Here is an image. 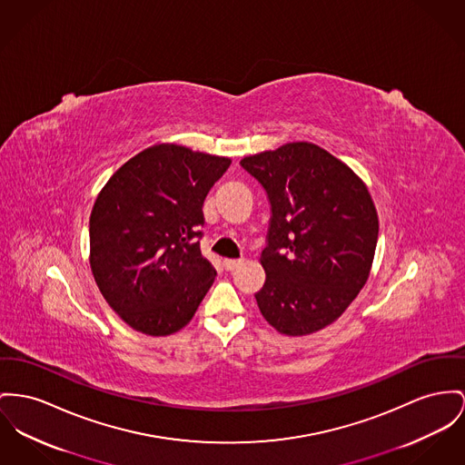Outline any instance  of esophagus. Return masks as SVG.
<instances>
[{
    "instance_id": "obj_1",
    "label": "esophagus",
    "mask_w": 465,
    "mask_h": 465,
    "mask_svg": "<svg viewBox=\"0 0 465 465\" xmlns=\"http://www.w3.org/2000/svg\"><path fill=\"white\" fill-rule=\"evenodd\" d=\"M242 262H243V259H223V266H225V270H227V272L236 270Z\"/></svg>"
}]
</instances>
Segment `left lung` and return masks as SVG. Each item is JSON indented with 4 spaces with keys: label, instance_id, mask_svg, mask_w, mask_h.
I'll return each instance as SVG.
<instances>
[{
    "label": "left lung",
    "instance_id": "left-lung-1",
    "mask_svg": "<svg viewBox=\"0 0 465 465\" xmlns=\"http://www.w3.org/2000/svg\"><path fill=\"white\" fill-rule=\"evenodd\" d=\"M240 163L272 204L257 307L282 335L315 333L341 317L371 275L379 236L371 192L349 165L305 141Z\"/></svg>",
    "mask_w": 465,
    "mask_h": 465
}]
</instances>
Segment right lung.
I'll use <instances>...</instances> for the list:
<instances>
[{
  "label": "right lung",
  "mask_w": 465,
  "mask_h": 465,
  "mask_svg": "<svg viewBox=\"0 0 465 465\" xmlns=\"http://www.w3.org/2000/svg\"><path fill=\"white\" fill-rule=\"evenodd\" d=\"M229 165L227 156L155 144L124 162L96 195L92 273L132 330L165 337L199 309L217 275L199 247L203 204Z\"/></svg>",
  "instance_id": "add662e5"
}]
</instances>
